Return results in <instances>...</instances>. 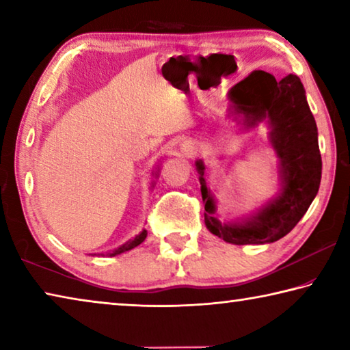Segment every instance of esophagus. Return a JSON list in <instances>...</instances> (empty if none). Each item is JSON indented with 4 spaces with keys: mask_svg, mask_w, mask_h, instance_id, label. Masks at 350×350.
<instances>
[{
    "mask_svg": "<svg viewBox=\"0 0 350 350\" xmlns=\"http://www.w3.org/2000/svg\"><path fill=\"white\" fill-rule=\"evenodd\" d=\"M180 148H182V151H183V152H185V154H189V156H191V154H194V152L198 151L196 145H194L191 140H185V142H182Z\"/></svg>",
    "mask_w": 350,
    "mask_h": 350,
    "instance_id": "obj_1",
    "label": "esophagus"
}]
</instances>
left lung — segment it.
<instances>
[{
    "label": "left lung",
    "instance_id": "1",
    "mask_svg": "<svg viewBox=\"0 0 350 350\" xmlns=\"http://www.w3.org/2000/svg\"><path fill=\"white\" fill-rule=\"evenodd\" d=\"M228 98V116H236V120L242 117L244 128H256L262 122L267 125L269 145L278 157L280 188L250 216L222 222L206 187L205 165L196 161L205 225L228 244H270L292 232L318 193L323 163L315 118L303 83L293 74L276 81L265 70H253L230 90Z\"/></svg>",
    "mask_w": 350,
    "mask_h": 350
}]
</instances>
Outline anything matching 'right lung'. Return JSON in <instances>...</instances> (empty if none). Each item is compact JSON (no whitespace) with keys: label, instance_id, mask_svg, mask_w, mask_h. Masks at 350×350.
Here are the masks:
<instances>
[{"label":"right lung","instance_id":"1","mask_svg":"<svg viewBox=\"0 0 350 350\" xmlns=\"http://www.w3.org/2000/svg\"><path fill=\"white\" fill-rule=\"evenodd\" d=\"M152 177H154V179H157V177H159V165H157V167H156V170L152 171ZM151 187H154V180L151 182ZM146 234H148V232H146V230L144 228V230H142V232H140L139 234H135L133 239L126 241L125 244H122L120 247L114 248V250H111V252H108V253H106V254H108V256H117V254H120V253H125V252H128V250H133L134 247L140 245L142 242L145 241ZM94 254H96V253H94ZM100 254H103V253H100Z\"/></svg>","mask_w":350,"mask_h":350}]
</instances>
